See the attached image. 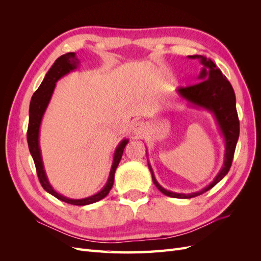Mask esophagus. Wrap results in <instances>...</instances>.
<instances>
[{"label": "esophagus", "mask_w": 261, "mask_h": 261, "mask_svg": "<svg viewBox=\"0 0 261 261\" xmlns=\"http://www.w3.org/2000/svg\"><path fill=\"white\" fill-rule=\"evenodd\" d=\"M146 132V124L141 121H136L133 125V133L137 136L144 135Z\"/></svg>", "instance_id": "34e87169"}]
</instances>
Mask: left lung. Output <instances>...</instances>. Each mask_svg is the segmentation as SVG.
Here are the masks:
<instances>
[{
    "label": "left lung",
    "instance_id": "left-lung-1",
    "mask_svg": "<svg viewBox=\"0 0 261 261\" xmlns=\"http://www.w3.org/2000/svg\"><path fill=\"white\" fill-rule=\"evenodd\" d=\"M188 58L200 60L203 67L198 78L201 82L192 86L179 87L177 92L183 99L197 107L208 110L215 115L219 128L225 140V153L223 167L218 173L216 178L212 180V183L201 191L192 194H178L164 189L156 181L152 169L148 163L149 170L151 172L152 181L156 188L164 195L181 199L193 198V197L206 193L227 174L232 165L236 144H238L240 136V121L238 111H236V99L232 85L210 59L202 57V55H188Z\"/></svg>",
    "mask_w": 261,
    "mask_h": 261
}]
</instances>
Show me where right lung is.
<instances>
[{
	"label": "right lung",
	"instance_id": "1",
	"mask_svg": "<svg viewBox=\"0 0 261 261\" xmlns=\"http://www.w3.org/2000/svg\"><path fill=\"white\" fill-rule=\"evenodd\" d=\"M78 60L75 57L74 52H69L66 54H63L57 61L54 62L52 67L49 69V72L46 73L44 80L42 81L41 85L39 86V88L34 93L33 98L30 101V107H29V123H28V130H27V141H28V147L29 151L33 156L38 178L40 180V184L43 187L45 192L57 197L58 199L70 203L75 204V206H86V204H90L93 202H97L101 199H103L111 191V188L114 183V173L117 168L118 163L121 161V158L123 155V151L125 146L127 145L128 139H123L120 145L117 146L114 158H113V163L111 171H110V175L108 178V181L106 186L101 189V191L97 194H94L90 197H87V198L83 199H69L66 197L62 196L61 194L57 193L53 189V187L50 185L48 177L45 175V172L43 169V163H42V158L40 152V147H39V129H40V124L42 121V116L45 112L46 107H48L49 102L51 100L52 93L55 88V83H57L61 77L68 74L69 72L74 70L78 65Z\"/></svg>",
	"mask_w": 261,
	"mask_h": 261
}]
</instances>
